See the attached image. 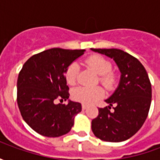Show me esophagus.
<instances>
[{
  "label": "esophagus",
  "mask_w": 160,
  "mask_h": 160,
  "mask_svg": "<svg viewBox=\"0 0 160 160\" xmlns=\"http://www.w3.org/2000/svg\"><path fill=\"white\" fill-rule=\"evenodd\" d=\"M87 108V104H82V109H83V110H86Z\"/></svg>",
  "instance_id": "esophagus-1"
}]
</instances>
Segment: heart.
<instances>
[{
	"label": "heart",
	"instance_id": "heart-1",
	"mask_svg": "<svg viewBox=\"0 0 160 160\" xmlns=\"http://www.w3.org/2000/svg\"><path fill=\"white\" fill-rule=\"evenodd\" d=\"M86 64L99 75L100 83L106 88H111L115 83L114 74L111 73V64L109 61L100 56H92L87 58ZM80 73V66L77 62L70 64L65 73L67 83L73 86L76 83L77 77ZM104 96V91L99 87H79L72 91V98L75 101L83 104H92Z\"/></svg>",
	"mask_w": 160,
	"mask_h": 160
}]
</instances>
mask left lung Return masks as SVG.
Listing matches in <instances>:
<instances>
[{
    "label": "left lung",
    "instance_id": "8db88e82",
    "mask_svg": "<svg viewBox=\"0 0 160 160\" xmlns=\"http://www.w3.org/2000/svg\"><path fill=\"white\" fill-rule=\"evenodd\" d=\"M91 49L114 60L121 73L117 89L105 99L109 108L115 104L114 112L108 107L99 108L98 116L92 121V130L102 141H126L137 133L148 118L152 101L148 74L139 60L123 50Z\"/></svg>",
    "mask_w": 160,
    "mask_h": 160
}]
</instances>
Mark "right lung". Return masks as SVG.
Masks as SVG:
<instances>
[{"instance_id": "add662e5", "label": "right lung", "mask_w": 160, "mask_h": 160, "mask_svg": "<svg viewBox=\"0 0 160 160\" xmlns=\"http://www.w3.org/2000/svg\"><path fill=\"white\" fill-rule=\"evenodd\" d=\"M85 49H47L27 60L17 81V102L26 123L41 135L59 137L73 126L74 117L81 104L68 100V104H55L56 98H69L65 73Z\"/></svg>"}]
</instances>
